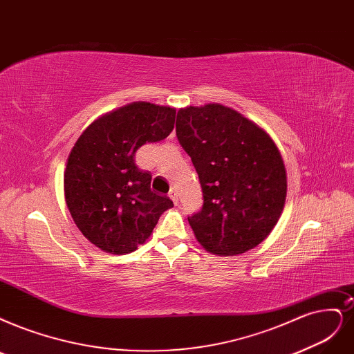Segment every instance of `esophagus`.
<instances>
[{
    "label": "esophagus",
    "mask_w": 354,
    "mask_h": 354,
    "mask_svg": "<svg viewBox=\"0 0 354 354\" xmlns=\"http://www.w3.org/2000/svg\"><path fill=\"white\" fill-rule=\"evenodd\" d=\"M169 197H170V200H172L176 205L179 204V198H178V191L176 189H170V192H169Z\"/></svg>",
    "instance_id": "esophagus-1"
}]
</instances>
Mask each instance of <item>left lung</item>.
I'll return each mask as SVG.
<instances>
[{"label":"left lung","instance_id":"1","mask_svg":"<svg viewBox=\"0 0 354 354\" xmlns=\"http://www.w3.org/2000/svg\"><path fill=\"white\" fill-rule=\"evenodd\" d=\"M178 141L197 170L203 208L188 217L208 252L239 255L263 242L283 213L281 154L263 128L218 103L178 111Z\"/></svg>","mask_w":354,"mask_h":354}]
</instances>
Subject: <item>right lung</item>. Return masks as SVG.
<instances>
[{"mask_svg": "<svg viewBox=\"0 0 354 354\" xmlns=\"http://www.w3.org/2000/svg\"><path fill=\"white\" fill-rule=\"evenodd\" d=\"M176 111L134 102L91 122L68 156L65 201L77 227L102 251L128 254L146 242L172 200L151 191V174L136 165L146 142L172 133Z\"/></svg>", "mask_w": 354, "mask_h": 354, "instance_id": "1", "label": "right lung"}]
</instances>
